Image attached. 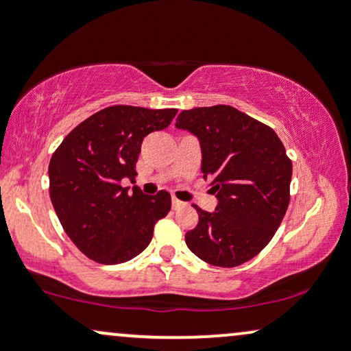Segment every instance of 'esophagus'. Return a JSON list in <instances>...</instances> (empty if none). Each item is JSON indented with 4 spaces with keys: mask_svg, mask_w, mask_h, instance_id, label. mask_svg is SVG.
Instances as JSON below:
<instances>
[{
    "mask_svg": "<svg viewBox=\"0 0 351 351\" xmlns=\"http://www.w3.org/2000/svg\"><path fill=\"white\" fill-rule=\"evenodd\" d=\"M171 206H173V209H180V208L184 206V203H183V201H180L178 198H175V196H173V198H171Z\"/></svg>",
    "mask_w": 351,
    "mask_h": 351,
    "instance_id": "obj_1",
    "label": "esophagus"
}]
</instances>
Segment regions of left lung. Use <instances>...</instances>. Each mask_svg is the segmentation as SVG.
I'll return each mask as SVG.
<instances>
[{"instance_id": "1", "label": "left lung", "mask_w": 351, "mask_h": 351, "mask_svg": "<svg viewBox=\"0 0 351 351\" xmlns=\"http://www.w3.org/2000/svg\"><path fill=\"white\" fill-rule=\"evenodd\" d=\"M176 127L199 138L204 180L217 196L215 213L184 241L195 256L217 267H236L271 243L291 201L292 162L276 132L231 106L183 110Z\"/></svg>"}]
</instances>
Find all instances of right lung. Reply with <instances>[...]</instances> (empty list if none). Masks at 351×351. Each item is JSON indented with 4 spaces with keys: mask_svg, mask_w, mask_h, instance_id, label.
<instances>
[{
    "mask_svg": "<svg viewBox=\"0 0 351 351\" xmlns=\"http://www.w3.org/2000/svg\"><path fill=\"white\" fill-rule=\"evenodd\" d=\"M176 108L112 106L80 122L52 153L49 196L66 234L88 259L122 264L150 244L171 208L170 193H128L143 138L171 123Z\"/></svg>",
    "mask_w": 351,
    "mask_h": 351,
    "instance_id": "obj_1",
    "label": "right lung"
}]
</instances>
